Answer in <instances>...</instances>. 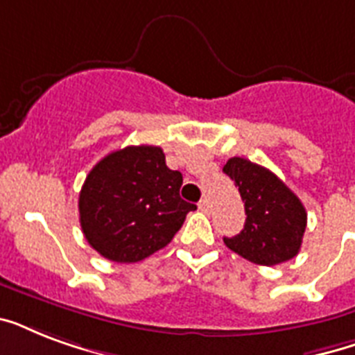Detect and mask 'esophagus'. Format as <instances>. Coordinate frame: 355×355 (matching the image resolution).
I'll use <instances>...</instances> for the list:
<instances>
[{"label": "esophagus", "instance_id": "esophagus-1", "mask_svg": "<svg viewBox=\"0 0 355 355\" xmlns=\"http://www.w3.org/2000/svg\"><path fill=\"white\" fill-rule=\"evenodd\" d=\"M199 210L205 211V214H210L211 206H210V202H208V199H200L199 200Z\"/></svg>", "mask_w": 355, "mask_h": 355}]
</instances>
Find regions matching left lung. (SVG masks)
<instances>
[{"label": "left lung", "instance_id": "1", "mask_svg": "<svg viewBox=\"0 0 355 355\" xmlns=\"http://www.w3.org/2000/svg\"><path fill=\"white\" fill-rule=\"evenodd\" d=\"M223 171L239 188L245 202V227L223 237L232 252L258 265H278L295 258L302 245L308 214L297 195L267 167L234 156Z\"/></svg>", "mask_w": 355, "mask_h": 355}]
</instances>
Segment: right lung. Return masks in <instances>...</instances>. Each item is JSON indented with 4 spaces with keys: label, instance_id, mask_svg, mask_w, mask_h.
I'll use <instances>...</instances> for the list:
<instances>
[{
    "label": "right lung",
    "instance_id": "add662e5",
    "mask_svg": "<svg viewBox=\"0 0 355 355\" xmlns=\"http://www.w3.org/2000/svg\"><path fill=\"white\" fill-rule=\"evenodd\" d=\"M182 175L155 145H130L99 160L79 195L86 241L110 261L136 263L171 243L188 211Z\"/></svg>",
    "mask_w": 355,
    "mask_h": 355
}]
</instances>
